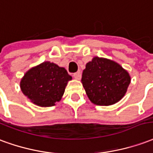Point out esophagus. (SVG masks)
Returning <instances> with one entry per match:
<instances>
[{"label": "esophagus", "mask_w": 153, "mask_h": 153, "mask_svg": "<svg viewBox=\"0 0 153 153\" xmlns=\"http://www.w3.org/2000/svg\"><path fill=\"white\" fill-rule=\"evenodd\" d=\"M73 77L75 78L76 80H81V72H76V73H74V74H73Z\"/></svg>", "instance_id": "obj_1"}]
</instances>
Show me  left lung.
Here are the masks:
<instances>
[{
  "instance_id": "8db88e82",
  "label": "left lung",
  "mask_w": 153,
  "mask_h": 153,
  "mask_svg": "<svg viewBox=\"0 0 153 153\" xmlns=\"http://www.w3.org/2000/svg\"><path fill=\"white\" fill-rule=\"evenodd\" d=\"M131 78L126 69L113 60L94 57L82 72L81 83L94 104L109 106L125 96Z\"/></svg>"
}]
</instances>
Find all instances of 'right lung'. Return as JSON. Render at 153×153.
I'll return each mask as SVG.
<instances>
[{
  "instance_id": "right-lung-1",
  "label": "right lung",
  "mask_w": 153,
  "mask_h": 153,
  "mask_svg": "<svg viewBox=\"0 0 153 153\" xmlns=\"http://www.w3.org/2000/svg\"><path fill=\"white\" fill-rule=\"evenodd\" d=\"M71 80L64 68L45 61L25 72L20 81V89L36 105L52 107L61 100Z\"/></svg>"
}]
</instances>
